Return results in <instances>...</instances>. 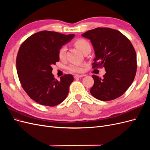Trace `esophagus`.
Returning a JSON list of instances; mask_svg holds the SVG:
<instances>
[{"mask_svg":"<svg viewBox=\"0 0 150 150\" xmlns=\"http://www.w3.org/2000/svg\"><path fill=\"white\" fill-rule=\"evenodd\" d=\"M83 77V75H79V74H76L74 76V78H82Z\"/></svg>","mask_w":150,"mask_h":150,"instance_id":"34e87169","label":"esophagus"}]
</instances>
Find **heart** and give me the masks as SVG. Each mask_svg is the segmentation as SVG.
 <instances>
[{
  "instance_id": "1",
  "label": "heart",
  "mask_w": 150,
  "mask_h": 150,
  "mask_svg": "<svg viewBox=\"0 0 150 150\" xmlns=\"http://www.w3.org/2000/svg\"><path fill=\"white\" fill-rule=\"evenodd\" d=\"M74 46L78 48L81 52L84 53L86 51L91 50V45L87 41V40L82 39H77L74 40ZM66 47L65 46H61L58 51V56L59 59L63 60L65 58L66 56ZM68 70L72 72H76V73H78V72H82L83 71V66L81 65L78 64H71L68 67Z\"/></svg>"
}]
</instances>
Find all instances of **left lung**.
I'll return each instance as SVG.
<instances>
[{"instance_id":"left-lung-1","label":"left lung","mask_w":150,"mask_h":150,"mask_svg":"<svg viewBox=\"0 0 150 150\" xmlns=\"http://www.w3.org/2000/svg\"><path fill=\"white\" fill-rule=\"evenodd\" d=\"M90 39L96 57L93 68L104 67L103 78L93 75L90 93L95 98L108 101L122 96L132 84L137 72V54L130 40L120 31L98 28L82 34Z\"/></svg>"}]
</instances>
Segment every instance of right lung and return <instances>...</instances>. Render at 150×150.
<instances>
[{"instance_id": "obj_1", "label": "right lung", "mask_w": 150, "mask_h": 150, "mask_svg": "<svg viewBox=\"0 0 150 150\" xmlns=\"http://www.w3.org/2000/svg\"><path fill=\"white\" fill-rule=\"evenodd\" d=\"M74 37V34L43 30L21 44L16 59L18 77L22 88L36 103L54 106L66 98L73 76L64 74L59 81L52 74V66L59 61V48Z\"/></svg>"}]
</instances>
